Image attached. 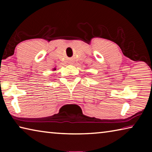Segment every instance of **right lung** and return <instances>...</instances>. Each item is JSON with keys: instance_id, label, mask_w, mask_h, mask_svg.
I'll use <instances>...</instances> for the list:
<instances>
[{"instance_id": "right-lung-1", "label": "right lung", "mask_w": 152, "mask_h": 152, "mask_svg": "<svg viewBox=\"0 0 152 152\" xmlns=\"http://www.w3.org/2000/svg\"><path fill=\"white\" fill-rule=\"evenodd\" d=\"M53 70H56V68H54V69H53Z\"/></svg>"}]
</instances>
